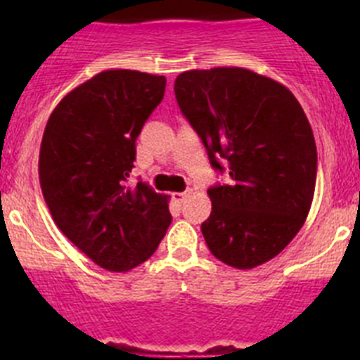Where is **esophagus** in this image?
<instances>
[{
  "instance_id": "esophagus-1",
  "label": "esophagus",
  "mask_w": 360,
  "mask_h": 360,
  "mask_svg": "<svg viewBox=\"0 0 360 360\" xmlns=\"http://www.w3.org/2000/svg\"><path fill=\"white\" fill-rule=\"evenodd\" d=\"M189 193L191 191H186V193H173V200L178 203H182L184 200L187 198V195H189Z\"/></svg>"
}]
</instances>
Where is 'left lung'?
<instances>
[{
  "label": "left lung",
  "instance_id": "8db88e82",
  "mask_svg": "<svg viewBox=\"0 0 360 360\" xmlns=\"http://www.w3.org/2000/svg\"><path fill=\"white\" fill-rule=\"evenodd\" d=\"M178 106L216 171L231 182L207 191L202 224L212 256L254 269L278 256L311 207L317 148L297 98L274 79L236 66L189 70L174 81Z\"/></svg>",
  "mask_w": 360,
  "mask_h": 360
}]
</instances>
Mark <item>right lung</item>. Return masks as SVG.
I'll return each instance as SVG.
<instances>
[{"mask_svg":"<svg viewBox=\"0 0 360 360\" xmlns=\"http://www.w3.org/2000/svg\"><path fill=\"white\" fill-rule=\"evenodd\" d=\"M165 91L164 75L106 70L52 111L39 184L61 232L103 269L128 272L153 256L171 224L167 196L128 186L136 136Z\"/></svg>","mask_w":360,"mask_h":360,"instance_id":"right-lung-1","label":"right lung"}]
</instances>
